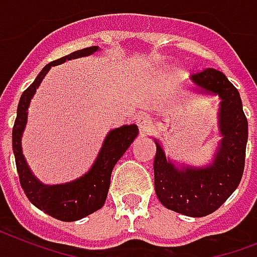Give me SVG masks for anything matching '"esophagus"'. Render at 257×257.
<instances>
[{
    "label": "esophagus",
    "instance_id": "1",
    "mask_svg": "<svg viewBox=\"0 0 257 257\" xmlns=\"http://www.w3.org/2000/svg\"><path fill=\"white\" fill-rule=\"evenodd\" d=\"M137 124H138L139 133L142 135H145L151 130V127H153V120H151V118L149 115L143 114L137 118Z\"/></svg>",
    "mask_w": 257,
    "mask_h": 257
}]
</instances>
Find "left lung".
Returning a JSON list of instances; mask_svg holds the SVG:
<instances>
[{"label":"left lung","mask_w":257,"mask_h":257,"mask_svg":"<svg viewBox=\"0 0 257 257\" xmlns=\"http://www.w3.org/2000/svg\"><path fill=\"white\" fill-rule=\"evenodd\" d=\"M197 92L218 95V143L212 164L177 168L156 139L154 186L161 204L190 217H204L221 206L240 184L245 164L248 122L237 88L222 72L206 68L190 76Z\"/></svg>","instance_id":"8db88e82"}]
</instances>
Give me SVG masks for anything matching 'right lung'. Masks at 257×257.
Here are the masks:
<instances>
[{
	"label": "right lung",
	"mask_w": 257,
	"mask_h": 257,
	"mask_svg": "<svg viewBox=\"0 0 257 257\" xmlns=\"http://www.w3.org/2000/svg\"><path fill=\"white\" fill-rule=\"evenodd\" d=\"M97 49L99 47L84 48L45 65L35 81L21 95L17 107V118L15 120L13 133H12L13 153H15L16 166L19 172L21 188L36 208L61 221H76L100 209L106 202L107 193L110 189L111 173L115 164L120 160V157L124 154V151L130 147L138 135L137 124H130V126L124 124L111 130L101 145V149L93 162L92 168L83 177L67 184L45 185L40 182L33 176L27 161L24 158L21 138L27 126L28 107L36 89L43 81L48 71L53 65L61 64L67 60L89 56L93 52H96Z\"/></svg>",
	"instance_id": "1"
}]
</instances>
